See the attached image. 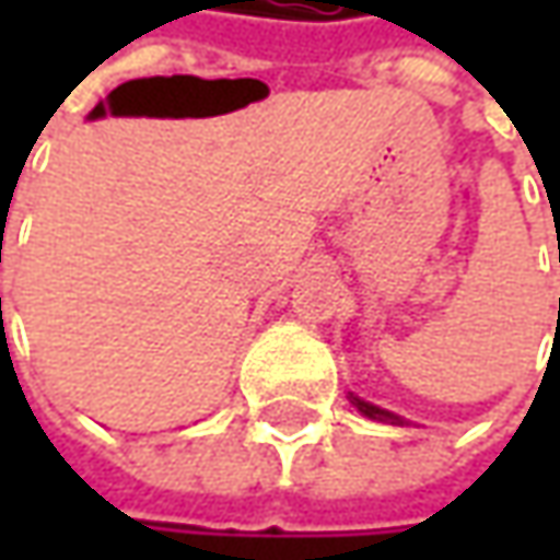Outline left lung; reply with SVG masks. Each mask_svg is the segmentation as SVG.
Segmentation results:
<instances>
[{"label": "left lung", "mask_w": 560, "mask_h": 560, "mask_svg": "<svg viewBox=\"0 0 560 560\" xmlns=\"http://www.w3.org/2000/svg\"><path fill=\"white\" fill-rule=\"evenodd\" d=\"M352 401H355L358 411H361V415H368V418L389 420V423H398V420H401V418H396V415H389V411H383V408H376V405H371V401H364V398L352 396Z\"/></svg>", "instance_id": "1"}]
</instances>
